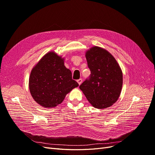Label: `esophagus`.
Instances as JSON below:
<instances>
[{
	"label": "esophagus",
	"instance_id": "1",
	"mask_svg": "<svg viewBox=\"0 0 155 155\" xmlns=\"http://www.w3.org/2000/svg\"><path fill=\"white\" fill-rule=\"evenodd\" d=\"M77 82H78V84L79 85H81V84H82V78H80V79L77 80Z\"/></svg>",
	"mask_w": 155,
	"mask_h": 155
}]
</instances>
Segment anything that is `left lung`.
Returning <instances> with one entry per match:
<instances>
[{
    "mask_svg": "<svg viewBox=\"0 0 155 155\" xmlns=\"http://www.w3.org/2000/svg\"><path fill=\"white\" fill-rule=\"evenodd\" d=\"M85 57L91 74L79 88L95 108L109 107L119 99L123 87L119 64L108 51L99 46L88 50Z\"/></svg>",
    "mask_w": 155,
    "mask_h": 155,
    "instance_id": "obj_1",
    "label": "left lung"
}]
</instances>
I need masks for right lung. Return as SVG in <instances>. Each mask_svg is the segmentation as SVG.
<instances>
[{"label": "right lung", "mask_w": 155, "mask_h": 155, "mask_svg": "<svg viewBox=\"0 0 155 155\" xmlns=\"http://www.w3.org/2000/svg\"><path fill=\"white\" fill-rule=\"evenodd\" d=\"M64 58L54 51L45 54L32 68L29 88L33 99L45 108L60 104L70 92L78 86L71 71L64 64Z\"/></svg>", "instance_id": "1"}]
</instances>
